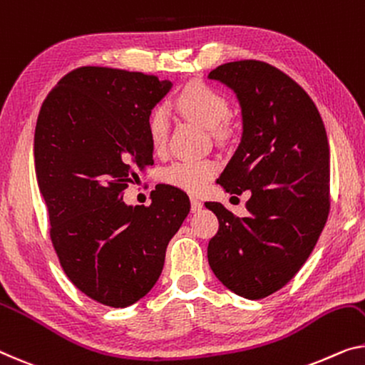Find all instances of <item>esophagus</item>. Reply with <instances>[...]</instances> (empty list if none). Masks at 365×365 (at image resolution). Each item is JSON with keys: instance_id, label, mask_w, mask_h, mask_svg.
Listing matches in <instances>:
<instances>
[{"instance_id": "1", "label": "esophagus", "mask_w": 365, "mask_h": 365, "mask_svg": "<svg viewBox=\"0 0 365 365\" xmlns=\"http://www.w3.org/2000/svg\"><path fill=\"white\" fill-rule=\"evenodd\" d=\"M190 201H192V211H193V213H198V211L203 208V201H201L200 198L192 197V198H190Z\"/></svg>"}]
</instances>
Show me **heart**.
<instances>
[{
    "label": "heart",
    "mask_w": 365,
    "mask_h": 365,
    "mask_svg": "<svg viewBox=\"0 0 365 365\" xmlns=\"http://www.w3.org/2000/svg\"><path fill=\"white\" fill-rule=\"evenodd\" d=\"M175 105L183 116L192 119L200 126L216 133H225V123L231 114L227 98L213 86L203 81H190L178 91ZM170 129V119L165 106L152 108L148 118V134L152 149L160 152L165 149ZM217 173V164L211 159L178 160L162 170V180L172 187L190 193H200Z\"/></svg>",
    "instance_id": "obj_1"
}]
</instances>
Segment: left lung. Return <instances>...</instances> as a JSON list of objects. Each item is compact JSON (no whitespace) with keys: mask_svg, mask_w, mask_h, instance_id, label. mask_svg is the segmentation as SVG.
Listing matches in <instances>:
<instances>
[{"mask_svg":"<svg viewBox=\"0 0 365 365\" xmlns=\"http://www.w3.org/2000/svg\"><path fill=\"white\" fill-rule=\"evenodd\" d=\"M208 77L230 86L242 111L241 144L217 182L251 192L246 217L205 203L220 221L208 262L231 292L260 300L297 275L328 220V135L307 91L269 63H222Z\"/></svg>","mask_w":365,"mask_h":365,"instance_id":"obj_1","label":"left lung"}]
</instances>
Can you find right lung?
<instances>
[{
	"mask_svg": "<svg viewBox=\"0 0 365 365\" xmlns=\"http://www.w3.org/2000/svg\"><path fill=\"white\" fill-rule=\"evenodd\" d=\"M172 83L155 75L80 67L42 103L34 134L39 190L65 275L81 293L129 307L155 285L168 241L190 211L187 193L155 188L149 206L124 190L152 165L148 118Z\"/></svg>",
	"mask_w": 365,
	"mask_h": 365,
	"instance_id": "1",
	"label": "right lung"
}]
</instances>
